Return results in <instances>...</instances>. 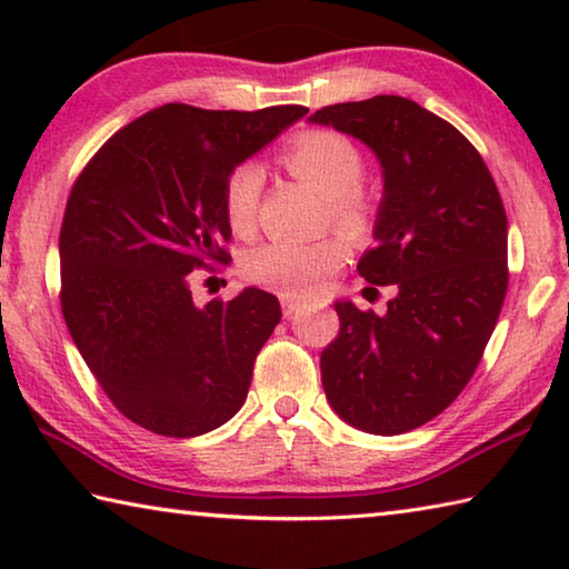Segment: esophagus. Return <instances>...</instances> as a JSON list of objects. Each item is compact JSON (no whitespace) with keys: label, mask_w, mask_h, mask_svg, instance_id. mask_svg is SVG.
Instances as JSON below:
<instances>
[{"label":"esophagus","mask_w":569,"mask_h":569,"mask_svg":"<svg viewBox=\"0 0 569 569\" xmlns=\"http://www.w3.org/2000/svg\"><path fill=\"white\" fill-rule=\"evenodd\" d=\"M281 308H283V316H288V319H291L293 313H298L301 311V306H303V298L301 296H296V293H288V291H283L281 296Z\"/></svg>","instance_id":"esophagus-1"}]
</instances>
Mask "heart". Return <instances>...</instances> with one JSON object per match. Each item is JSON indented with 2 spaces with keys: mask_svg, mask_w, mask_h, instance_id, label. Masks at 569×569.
Instances as JSON below:
<instances>
[{
  "mask_svg": "<svg viewBox=\"0 0 569 569\" xmlns=\"http://www.w3.org/2000/svg\"><path fill=\"white\" fill-rule=\"evenodd\" d=\"M286 170L316 188L329 203L333 223L351 233H363L371 220V203L359 180L363 178V156L346 134L313 128L293 134L281 152ZM261 168L243 162L228 172L223 186V210L236 233L253 228ZM343 263V246L336 238L319 240H268L243 258L248 281L288 293H308L326 276Z\"/></svg>",
  "mask_w": 569,
  "mask_h": 569,
  "instance_id": "1",
  "label": "heart"
}]
</instances>
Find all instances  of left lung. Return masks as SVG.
<instances>
[{"instance_id":"8db88e82","label":"left lung","mask_w":569,"mask_h":569,"mask_svg":"<svg viewBox=\"0 0 569 569\" xmlns=\"http://www.w3.org/2000/svg\"><path fill=\"white\" fill-rule=\"evenodd\" d=\"M369 146L383 198L359 273L393 286L387 313L336 303L341 329L321 353L326 399L369 435L421 427L455 401L485 353L507 271V213L495 178L455 124L399 94L311 114Z\"/></svg>"}]
</instances>
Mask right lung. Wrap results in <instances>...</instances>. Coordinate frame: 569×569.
Returning a JSON list of instances; mask_svg holds the SVG:
<instances>
[{
	"label": "right lung",
	"mask_w": 569,
	"mask_h": 569,
	"mask_svg": "<svg viewBox=\"0 0 569 569\" xmlns=\"http://www.w3.org/2000/svg\"><path fill=\"white\" fill-rule=\"evenodd\" d=\"M308 108L170 102L118 130L74 180L60 230V303L77 351L138 427L198 437L243 407L281 306L246 288L192 303L198 268L228 263V172Z\"/></svg>",
	"instance_id": "add662e5"
}]
</instances>
